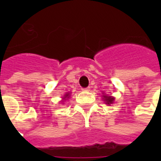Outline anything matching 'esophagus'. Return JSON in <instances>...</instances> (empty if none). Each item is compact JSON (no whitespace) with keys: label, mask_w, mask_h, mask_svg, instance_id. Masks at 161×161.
I'll use <instances>...</instances> for the list:
<instances>
[{"label":"esophagus","mask_w":161,"mask_h":161,"mask_svg":"<svg viewBox=\"0 0 161 161\" xmlns=\"http://www.w3.org/2000/svg\"><path fill=\"white\" fill-rule=\"evenodd\" d=\"M90 90V87H87V88H82V91H89Z\"/></svg>","instance_id":"esophagus-1"}]
</instances>
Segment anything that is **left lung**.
<instances>
[{"label":"left lung","mask_w":161,"mask_h":161,"mask_svg":"<svg viewBox=\"0 0 161 161\" xmlns=\"http://www.w3.org/2000/svg\"><path fill=\"white\" fill-rule=\"evenodd\" d=\"M103 98H104V101H105L106 103H108V104L112 103L113 101H114V98H113V97H110V96H103Z\"/></svg>","instance_id":"1"}]
</instances>
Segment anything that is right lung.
<instances>
[{
	"label": "right lung",
	"mask_w": 161,
	"mask_h": 161,
	"mask_svg": "<svg viewBox=\"0 0 161 161\" xmlns=\"http://www.w3.org/2000/svg\"><path fill=\"white\" fill-rule=\"evenodd\" d=\"M68 96V93H67V94H66V96H65V97H64V98H67Z\"/></svg>",
	"instance_id": "obj_1"
}]
</instances>
